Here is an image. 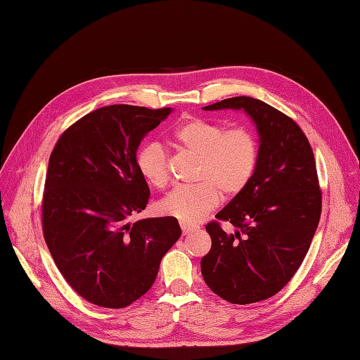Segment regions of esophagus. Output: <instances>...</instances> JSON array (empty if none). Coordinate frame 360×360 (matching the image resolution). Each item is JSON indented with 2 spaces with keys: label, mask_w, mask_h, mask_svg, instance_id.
Masks as SVG:
<instances>
[{
  "label": "esophagus",
  "mask_w": 360,
  "mask_h": 360,
  "mask_svg": "<svg viewBox=\"0 0 360 360\" xmlns=\"http://www.w3.org/2000/svg\"><path fill=\"white\" fill-rule=\"evenodd\" d=\"M195 230H197V228L189 226V225H181V233H183V236H186V234H189V233H192V231H195Z\"/></svg>",
  "instance_id": "obj_1"
}]
</instances>
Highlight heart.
Wrapping results in <instances>:
<instances>
[{"mask_svg":"<svg viewBox=\"0 0 360 360\" xmlns=\"http://www.w3.org/2000/svg\"><path fill=\"white\" fill-rule=\"evenodd\" d=\"M174 143L198 158L195 181L191 188L171 191L159 202V212L184 225L198 224L224 197L240 193L252 180L258 165V141L245 127L225 130L219 123L191 118L174 130ZM138 169L150 186L162 189L169 180L168 158L156 143L141 148Z\"/></svg>","mask_w":360,"mask_h":360,"instance_id":"1","label":"heart"}]
</instances>
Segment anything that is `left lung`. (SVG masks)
<instances>
[{"mask_svg": "<svg viewBox=\"0 0 360 360\" xmlns=\"http://www.w3.org/2000/svg\"><path fill=\"white\" fill-rule=\"evenodd\" d=\"M204 111H245L258 134L252 180L205 225L212 238L201 258L209 288L224 300L248 304L269 299L287 285L311 246L321 214V192L312 148L290 117L254 97L238 96Z\"/></svg>", "mask_w": 360, "mask_h": 360, "instance_id": "8db88e82", "label": "left lung"}]
</instances>
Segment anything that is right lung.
<instances>
[{
    "label": "right lung",
    "instance_id": "right-lung-1",
    "mask_svg": "<svg viewBox=\"0 0 360 360\" xmlns=\"http://www.w3.org/2000/svg\"><path fill=\"white\" fill-rule=\"evenodd\" d=\"M171 108L111 105L84 115L52 150L43 236L69 285L102 308H126L151 288L160 259L181 236L174 217L135 224L150 189L136 151Z\"/></svg>",
    "mask_w": 360,
    "mask_h": 360
}]
</instances>
